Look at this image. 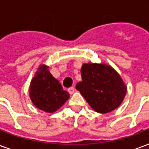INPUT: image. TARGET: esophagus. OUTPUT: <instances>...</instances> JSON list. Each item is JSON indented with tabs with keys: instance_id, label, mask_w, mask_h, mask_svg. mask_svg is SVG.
Instances as JSON below:
<instances>
[{
	"instance_id": "1",
	"label": "esophagus",
	"mask_w": 149,
	"mask_h": 149,
	"mask_svg": "<svg viewBox=\"0 0 149 149\" xmlns=\"http://www.w3.org/2000/svg\"><path fill=\"white\" fill-rule=\"evenodd\" d=\"M68 91L69 92V94H73L75 91V88L74 87H71V88H69V89H68Z\"/></svg>"
}]
</instances>
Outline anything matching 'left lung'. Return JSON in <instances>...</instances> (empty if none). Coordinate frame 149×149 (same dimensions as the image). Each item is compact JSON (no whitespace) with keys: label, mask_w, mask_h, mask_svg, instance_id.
Instances as JSON below:
<instances>
[{"label":"left lung","mask_w":149,"mask_h":149,"mask_svg":"<svg viewBox=\"0 0 149 149\" xmlns=\"http://www.w3.org/2000/svg\"><path fill=\"white\" fill-rule=\"evenodd\" d=\"M80 72L82 81L77 84L76 88L95 111L106 114L121 105L127 87L111 65L84 63Z\"/></svg>","instance_id":"1"}]
</instances>
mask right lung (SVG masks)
Returning <instances> with one entry per match:
<instances>
[{
	"label": "right lung",
	"mask_w": 149,
	"mask_h": 149,
	"mask_svg": "<svg viewBox=\"0 0 149 149\" xmlns=\"http://www.w3.org/2000/svg\"><path fill=\"white\" fill-rule=\"evenodd\" d=\"M31 100L39 110L47 113L57 111L69 100V93L63 90L61 84L49 71V66L41 65L31 81Z\"/></svg>",
	"instance_id": "add662e5"
}]
</instances>
